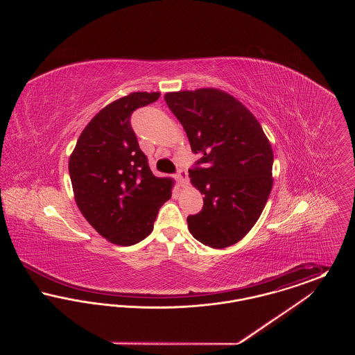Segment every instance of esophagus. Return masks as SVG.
Instances as JSON below:
<instances>
[{
	"mask_svg": "<svg viewBox=\"0 0 355 355\" xmlns=\"http://www.w3.org/2000/svg\"><path fill=\"white\" fill-rule=\"evenodd\" d=\"M175 178H177L178 184H180L181 186H185L189 184V180H187V173H186V170H178V174L175 175Z\"/></svg>",
	"mask_w": 355,
	"mask_h": 355,
	"instance_id": "1",
	"label": "esophagus"
}]
</instances>
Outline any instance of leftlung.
I'll return each instance as SVG.
<instances>
[{
  "mask_svg": "<svg viewBox=\"0 0 355 355\" xmlns=\"http://www.w3.org/2000/svg\"><path fill=\"white\" fill-rule=\"evenodd\" d=\"M165 101L182 123L191 150L201 155L189 171L203 194V209L187 217L197 241L213 249L232 246L259 218L272 187V149L253 113L216 89L169 92Z\"/></svg>",
  "mask_w": 355,
  "mask_h": 355,
  "instance_id": "left-lung-1",
  "label": "left lung"
}]
</instances>
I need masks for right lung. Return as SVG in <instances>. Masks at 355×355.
Here are the masks:
<instances>
[{
	"mask_svg": "<svg viewBox=\"0 0 355 355\" xmlns=\"http://www.w3.org/2000/svg\"><path fill=\"white\" fill-rule=\"evenodd\" d=\"M159 92H135L110 102L90 119L69 158L74 200L100 236L132 246L149 236L174 181L155 177L130 126L137 107Z\"/></svg>",
	"mask_w": 355,
	"mask_h": 355,
	"instance_id": "obj_1",
	"label": "right lung"
}]
</instances>
